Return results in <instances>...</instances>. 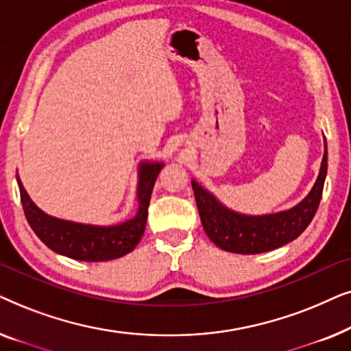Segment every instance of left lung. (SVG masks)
Listing matches in <instances>:
<instances>
[{
    "label": "left lung",
    "instance_id": "8db88e82",
    "mask_svg": "<svg viewBox=\"0 0 351 351\" xmlns=\"http://www.w3.org/2000/svg\"><path fill=\"white\" fill-rule=\"evenodd\" d=\"M328 172V148L313 189L294 208L276 214L244 215L225 208L213 193L191 180L201 223L215 246L234 254H261L285 246L304 233L318 210Z\"/></svg>",
    "mask_w": 351,
    "mask_h": 351
}]
</instances>
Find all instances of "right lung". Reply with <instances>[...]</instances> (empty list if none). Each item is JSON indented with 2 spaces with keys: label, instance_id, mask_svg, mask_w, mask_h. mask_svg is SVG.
<instances>
[{
  "label": "right lung",
  "instance_id": "right-lung-1",
  "mask_svg": "<svg viewBox=\"0 0 351 351\" xmlns=\"http://www.w3.org/2000/svg\"><path fill=\"white\" fill-rule=\"evenodd\" d=\"M162 166H165L162 162L148 161L138 165V209L132 219L123 223L100 227V225L76 223L47 215L30 199L17 176L23 213L36 237L57 254L84 262H105L119 258L137 246L145 232L148 204Z\"/></svg>",
  "mask_w": 351,
  "mask_h": 351
}]
</instances>
